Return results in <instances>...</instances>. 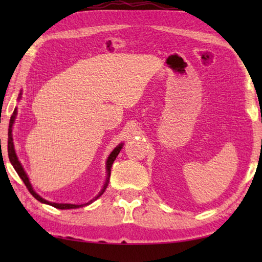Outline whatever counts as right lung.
Masks as SVG:
<instances>
[{
	"label": "right lung",
	"mask_w": 262,
	"mask_h": 262,
	"mask_svg": "<svg viewBox=\"0 0 262 262\" xmlns=\"http://www.w3.org/2000/svg\"><path fill=\"white\" fill-rule=\"evenodd\" d=\"M16 110L14 111V113H12L11 118H10V123H9V132H8V155H9V159H10V162L12 164V166H14V168L16 170L17 173H18V176L20 177V179L23 180V183L25 184L26 188L29 189V192L33 195V196L37 199L38 201H40L42 203H46V205H50L52 207L54 208H57V209H76V208H81L83 206H86V205H90V203L94 202L96 199H98L101 194H103L105 192L106 187H107V184H108V179H110V176H111V167H112V164L113 162L115 161V158H117V156L119 155V152H120V150L122 148V143L119 144L117 148H115L112 152H111V155L107 158V163H106V170H107V178H106V183L104 185L103 189L100 190L99 194L97 195V196L94 199V200H91L90 202L88 203H84V205H70V203H54V202H50V201H46L45 199H42L41 196H39V195L34 192L32 186H31L30 181H29V178L28 176H26L25 171L23 166L20 165V163L18 161V158H17L16 156V152H15V149H14V142H12V135H11V132H12V123H14V120H15V117H16Z\"/></svg>",
	"instance_id": "right-lung-1"
}]
</instances>
